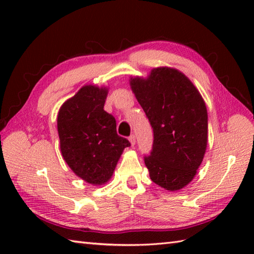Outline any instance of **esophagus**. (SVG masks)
<instances>
[{
    "label": "esophagus",
    "instance_id": "obj_1",
    "mask_svg": "<svg viewBox=\"0 0 254 254\" xmlns=\"http://www.w3.org/2000/svg\"><path fill=\"white\" fill-rule=\"evenodd\" d=\"M128 141H130V143H131V146H134V145H135V136L131 135L130 137H128Z\"/></svg>",
    "mask_w": 254,
    "mask_h": 254
}]
</instances>
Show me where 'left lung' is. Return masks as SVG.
I'll list each match as a JSON object with an SVG mask.
<instances>
[{"label":"left lung","instance_id":"obj_1","mask_svg":"<svg viewBox=\"0 0 254 254\" xmlns=\"http://www.w3.org/2000/svg\"><path fill=\"white\" fill-rule=\"evenodd\" d=\"M128 83L154 131L153 150L145 157L150 179L167 191H179L195 177L206 152L203 97L175 67H154L146 77L131 75Z\"/></svg>","mask_w":254,"mask_h":254}]
</instances>
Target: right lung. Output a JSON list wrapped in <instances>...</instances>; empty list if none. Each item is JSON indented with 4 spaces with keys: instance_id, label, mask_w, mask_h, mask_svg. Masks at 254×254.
Here are the masks:
<instances>
[{
    "instance_id": "right-lung-1",
    "label": "right lung",
    "mask_w": 254,
    "mask_h": 254,
    "mask_svg": "<svg viewBox=\"0 0 254 254\" xmlns=\"http://www.w3.org/2000/svg\"><path fill=\"white\" fill-rule=\"evenodd\" d=\"M109 87L86 84L62 104L57 124L64 161L80 179L102 186L111 179L123 150L116 119L104 110Z\"/></svg>"
}]
</instances>
